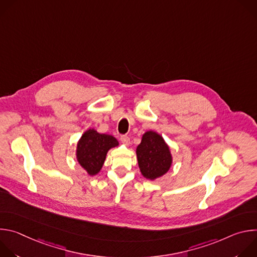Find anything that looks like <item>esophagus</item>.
Segmentation results:
<instances>
[{
    "instance_id": "esophagus-1",
    "label": "esophagus",
    "mask_w": 257,
    "mask_h": 257,
    "mask_svg": "<svg viewBox=\"0 0 257 257\" xmlns=\"http://www.w3.org/2000/svg\"><path fill=\"white\" fill-rule=\"evenodd\" d=\"M120 139H121L122 143H124V144H126V145H128V144L130 143V138H129L127 135H121Z\"/></svg>"
}]
</instances>
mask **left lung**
Segmentation results:
<instances>
[{"label": "left lung", "instance_id": "8db88e82", "mask_svg": "<svg viewBox=\"0 0 257 257\" xmlns=\"http://www.w3.org/2000/svg\"><path fill=\"white\" fill-rule=\"evenodd\" d=\"M136 154L141 174L151 180L166 174L172 164L169 146L163 137L154 131L146 132L142 136Z\"/></svg>", "mask_w": 257, "mask_h": 257}]
</instances>
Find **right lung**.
I'll use <instances>...</instances> for the list:
<instances>
[{
	"instance_id": "obj_1",
	"label": "right lung",
	"mask_w": 257,
	"mask_h": 257,
	"mask_svg": "<svg viewBox=\"0 0 257 257\" xmlns=\"http://www.w3.org/2000/svg\"><path fill=\"white\" fill-rule=\"evenodd\" d=\"M118 144L114 136L99 134L89 129L81 136L77 144V160L89 175H95L100 171L107 151Z\"/></svg>"
}]
</instances>
